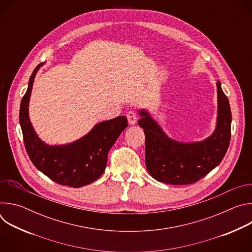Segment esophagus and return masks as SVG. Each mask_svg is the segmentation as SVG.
Returning <instances> with one entry per match:
<instances>
[{
  "label": "esophagus",
  "mask_w": 252,
  "mask_h": 252,
  "mask_svg": "<svg viewBox=\"0 0 252 252\" xmlns=\"http://www.w3.org/2000/svg\"><path fill=\"white\" fill-rule=\"evenodd\" d=\"M126 118H127L128 124H129L130 126L134 125V124L136 123V121H137V116H136V114H135L133 111H129V112H127V114H126Z\"/></svg>",
  "instance_id": "34e87169"
}]
</instances>
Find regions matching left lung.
<instances>
[{
	"label": "left lung",
	"instance_id": "left-lung-1",
	"mask_svg": "<svg viewBox=\"0 0 252 252\" xmlns=\"http://www.w3.org/2000/svg\"><path fill=\"white\" fill-rule=\"evenodd\" d=\"M218 87V121L210 136L195 142H181L167 136L147 110L138 112V126L146 135V165L158 182L185 186L194 184L223 159L230 141L231 111L221 84Z\"/></svg>",
	"mask_w": 252,
	"mask_h": 252
}]
</instances>
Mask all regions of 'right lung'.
<instances>
[{"mask_svg":"<svg viewBox=\"0 0 252 252\" xmlns=\"http://www.w3.org/2000/svg\"><path fill=\"white\" fill-rule=\"evenodd\" d=\"M38 64L29 81L28 90L20 106V125L28 156L33 165L53 182L70 188H81L94 183L103 173L107 154L127 126L126 117L104 121L80 139L62 146H49L35 133L30 118L29 102Z\"/></svg>","mask_w":252,"mask_h":252,"instance_id":"1","label":"right lung"}]
</instances>
